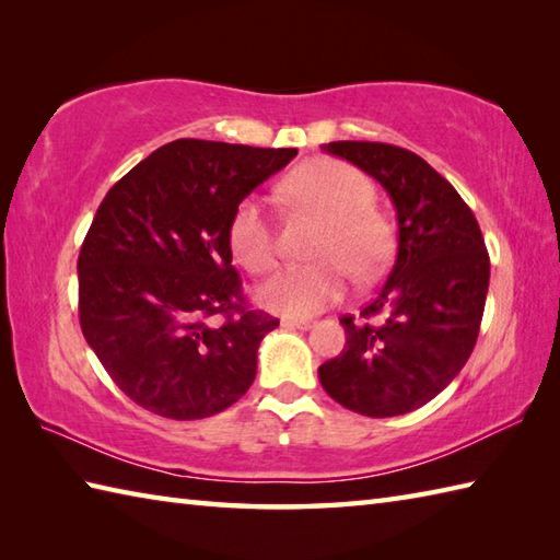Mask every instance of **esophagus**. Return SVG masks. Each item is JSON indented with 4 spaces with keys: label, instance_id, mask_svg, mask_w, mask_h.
I'll use <instances>...</instances> for the list:
<instances>
[{
    "label": "esophagus",
    "instance_id": "obj_1",
    "mask_svg": "<svg viewBox=\"0 0 560 560\" xmlns=\"http://www.w3.org/2000/svg\"><path fill=\"white\" fill-rule=\"evenodd\" d=\"M283 325H287V327H295V329H313V327H315V319L287 317V319H283Z\"/></svg>",
    "mask_w": 560,
    "mask_h": 560
}]
</instances>
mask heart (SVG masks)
<instances>
[{
    "mask_svg": "<svg viewBox=\"0 0 560 560\" xmlns=\"http://www.w3.org/2000/svg\"><path fill=\"white\" fill-rule=\"evenodd\" d=\"M281 195L295 209L325 221L317 237L315 265L279 269L259 289V303L287 317H307L337 303L349 283L383 273L395 249V231L383 211L373 207L371 177L335 159H315L299 165L281 183ZM229 243L235 259L253 273H265L277 261V235L259 197H245L229 223Z\"/></svg>",
    "mask_w": 560,
    "mask_h": 560,
    "instance_id": "heart-1",
    "label": "heart"
}]
</instances>
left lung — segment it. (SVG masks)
Wrapping results in <instances>:
<instances>
[{
	"mask_svg": "<svg viewBox=\"0 0 560 560\" xmlns=\"http://www.w3.org/2000/svg\"><path fill=\"white\" fill-rule=\"evenodd\" d=\"M397 209V257L359 317L343 315L347 343L317 368L327 395L371 419L409 413L438 397L479 337L491 259L457 189L421 156L380 141H329Z\"/></svg>",
	"mask_w": 560,
	"mask_h": 560,
	"instance_id": "8db88e82",
	"label": "left lung"
}]
</instances>
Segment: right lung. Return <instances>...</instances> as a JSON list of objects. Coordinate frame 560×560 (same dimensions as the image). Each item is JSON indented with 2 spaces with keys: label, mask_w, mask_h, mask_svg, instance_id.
Returning <instances> with one entry per match:
<instances>
[{
  "label": "right lung",
  "mask_w": 560,
  "mask_h": 560,
  "mask_svg": "<svg viewBox=\"0 0 560 560\" xmlns=\"http://www.w3.org/2000/svg\"><path fill=\"white\" fill-rule=\"evenodd\" d=\"M295 149L175 139L105 195L79 253V323L141 409L195 421L249 389L279 319L253 311L233 269L235 207Z\"/></svg>",
  "instance_id": "right-lung-1"
}]
</instances>
